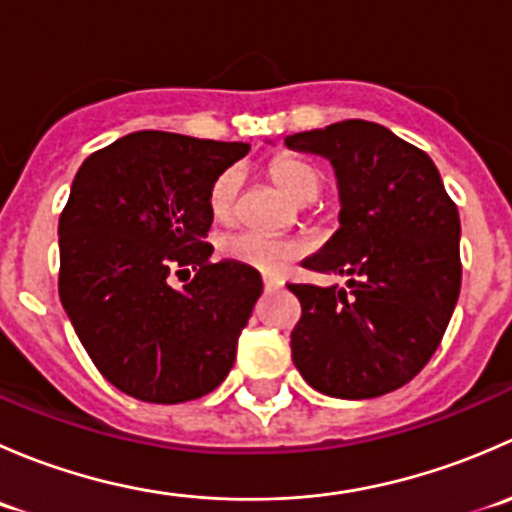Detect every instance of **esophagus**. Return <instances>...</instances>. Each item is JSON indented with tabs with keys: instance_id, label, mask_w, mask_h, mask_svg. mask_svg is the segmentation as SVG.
<instances>
[{
	"instance_id": "34e87169",
	"label": "esophagus",
	"mask_w": 512,
	"mask_h": 512,
	"mask_svg": "<svg viewBox=\"0 0 512 512\" xmlns=\"http://www.w3.org/2000/svg\"><path fill=\"white\" fill-rule=\"evenodd\" d=\"M265 289H267V292H275V289H282V282L272 280V277H265Z\"/></svg>"
}]
</instances>
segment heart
<instances>
[{"label":"heart","instance_id":"obj_1","mask_svg":"<svg viewBox=\"0 0 512 512\" xmlns=\"http://www.w3.org/2000/svg\"><path fill=\"white\" fill-rule=\"evenodd\" d=\"M277 188L292 198L294 203H312L324 188V175L317 165L302 158H275L267 168ZM237 195H240V170L227 168L213 180L208 193V208L215 223H232L237 213ZM304 247L294 240L272 235H257V232H242L223 242V255L227 260L260 270L265 275H280L287 270L289 262L297 260Z\"/></svg>","mask_w":512,"mask_h":512}]
</instances>
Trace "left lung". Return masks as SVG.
Instances as JSON below:
<instances>
[{
    "label": "left lung",
    "mask_w": 512,
    "mask_h": 512,
    "mask_svg": "<svg viewBox=\"0 0 512 512\" xmlns=\"http://www.w3.org/2000/svg\"><path fill=\"white\" fill-rule=\"evenodd\" d=\"M332 163L339 230L304 267L347 287L289 285L302 304L292 361L312 389L374 399L401 389L441 344L461 292V220L433 160L371 121L285 138Z\"/></svg>",
    "instance_id": "1"
}]
</instances>
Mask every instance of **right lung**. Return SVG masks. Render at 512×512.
I'll return each mask as SVG.
<instances>
[{
	"label": "right lung",
	"mask_w": 512,
	"mask_h": 512,
	"mask_svg": "<svg viewBox=\"0 0 512 512\" xmlns=\"http://www.w3.org/2000/svg\"><path fill=\"white\" fill-rule=\"evenodd\" d=\"M247 143L136 131L91 153L59 218V297L96 369L151 404L218 389L262 294L240 262H210L213 180ZM188 266L183 290L169 275Z\"/></svg>",
	"instance_id": "right-lung-1"
}]
</instances>
